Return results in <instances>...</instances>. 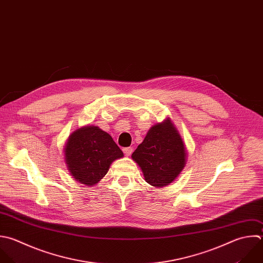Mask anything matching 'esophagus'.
<instances>
[{
	"label": "esophagus",
	"mask_w": 263,
	"mask_h": 263,
	"mask_svg": "<svg viewBox=\"0 0 263 263\" xmlns=\"http://www.w3.org/2000/svg\"><path fill=\"white\" fill-rule=\"evenodd\" d=\"M123 153L125 154V156H130V154L133 153V148L132 147L123 148Z\"/></svg>",
	"instance_id": "1"
}]
</instances>
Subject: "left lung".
Instances as JSON below:
<instances>
[{"label": "left lung", "instance_id": "left-lung-1", "mask_svg": "<svg viewBox=\"0 0 263 263\" xmlns=\"http://www.w3.org/2000/svg\"><path fill=\"white\" fill-rule=\"evenodd\" d=\"M132 158L148 184L162 188L175 181L185 167L187 150L179 130L167 117L148 130Z\"/></svg>", "mask_w": 263, "mask_h": 263}]
</instances>
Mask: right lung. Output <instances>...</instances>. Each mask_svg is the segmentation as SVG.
Returning <instances> with one entry per match:
<instances>
[{
    "label": "right lung",
    "mask_w": 263,
    "mask_h": 263,
    "mask_svg": "<svg viewBox=\"0 0 263 263\" xmlns=\"http://www.w3.org/2000/svg\"><path fill=\"white\" fill-rule=\"evenodd\" d=\"M64 154L70 175L86 186L99 183L112 162L123 157L112 137L97 125H85L73 132L67 140Z\"/></svg>",
    "instance_id": "add662e5"
}]
</instances>
